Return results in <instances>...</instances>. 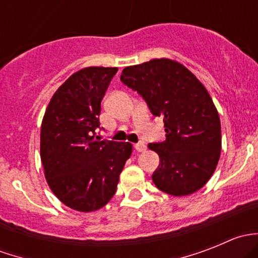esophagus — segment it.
<instances>
[{"label": "esophagus", "mask_w": 258, "mask_h": 258, "mask_svg": "<svg viewBox=\"0 0 258 258\" xmlns=\"http://www.w3.org/2000/svg\"><path fill=\"white\" fill-rule=\"evenodd\" d=\"M135 148H136L137 152H144V151L146 150V145L144 144V142H140V144L135 145Z\"/></svg>", "instance_id": "34e87169"}]
</instances>
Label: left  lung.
<instances>
[{"mask_svg":"<svg viewBox=\"0 0 258 258\" xmlns=\"http://www.w3.org/2000/svg\"><path fill=\"white\" fill-rule=\"evenodd\" d=\"M121 81L165 123V141L148 144L160 157L152 175L156 187L177 197L201 189L215 172L222 147L220 116L206 87L171 58L126 67Z\"/></svg>","mask_w":258,"mask_h":258,"instance_id":"obj_1","label":"left lung"}]
</instances>
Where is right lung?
I'll list each match as a JSON object with an SVG mask.
<instances>
[{
	"instance_id": "obj_1",
	"label": "right lung",
	"mask_w": 258,
	"mask_h": 258,
	"mask_svg": "<svg viewBox=\"0 0 258 258\" xmlns=\"http://www.w3.org/2000/svg\"><path fill=\"white\" fill-rule=\"evenodd\" d=\"M117 67H85L53 93L41 124L46 181L70 209L93 212L108 204L131 157L130 142L100 141L101 101Z\"/></svg>"
}]
</instances>
